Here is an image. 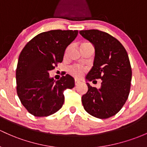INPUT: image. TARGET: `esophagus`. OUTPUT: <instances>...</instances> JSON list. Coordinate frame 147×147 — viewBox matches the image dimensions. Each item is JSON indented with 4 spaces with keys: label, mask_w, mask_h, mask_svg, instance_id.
Listing matches in <instances>:
<instances>
[{
    "label": "esophagus",
    "mask_w": 147,
    "mask_h": 147,
    "mask_svg": "<svg viewBox=\"0 0 147 147\" xmlns=\"http://www.w3.org/2000/svg\"><path fill=\"white\" fill-rule=\"evenodd\" d=\"M80 81L79 80H77V79H75V85L76 86H78V84H80Z\"/></svg>",
    "instance_id": "34e87169"
}]
</instances>
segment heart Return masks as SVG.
I'll use <instances>...</instances> for the list:
<instances>
[{"instance_id": "1", "label": "heart", "mask_w": 147, "mask_h": 147, "mask_svg": "<svg viewBox=\"0 0 147 147\" xmlns=\"http://www.w3.org/2000/svg\"><path fill=\"white\" fill-rule=\"evenodd\" d=\"M85 69L83 67L79 65H75L72 66L71 67H70L69 69V72L71 74L74 76L75 77H80L82 75Z\"/></svg>"}]
</instances>
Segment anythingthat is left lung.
Returning <instances> with one entry per match:
<instances>
[{
    "label": "left lung",
    "instance_id": "8db88e82",
    "mask_svg": "<svg viewBox=\"0 0 147 147\" xmlns=\"http://www.w3.org/2000/svg\"><path fill=\"white\" fill-rule=\"evenodd\" d=\"M79 33L95 51L93 67L86 79L102 80L99 89L86 83L88 90L82 96L83 106L94 117H111L121 109L130 93L132 69L128 55L122 44L107 33L95 29Z\"/></svg>",
    "mask_w": 147,
    "mask_h": 147
}]
</instances>
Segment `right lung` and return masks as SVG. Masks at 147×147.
I'll use <instances>...</instances> for the list:
<instances>
[{
	"label": "right lung",
	"mask_w": 147,
	"mask_h": 147,
	"mask_svg": "<svg viewBox=\"0 0 147 147\" xmlns=\"http://www.w3.org/2000/svg\"><path fill=\"white\" fill-rule=\"evenodd\" d=\"M78 33V30L40 33L22 50L16 69L17 92L31 114L42 117L59 111L64 102V91L75 86L70 75L55 80L50 77L49 71L62 61L66 48Z\"/></svg>",
	"instance_id": "obj_1"
}]
</instances>
